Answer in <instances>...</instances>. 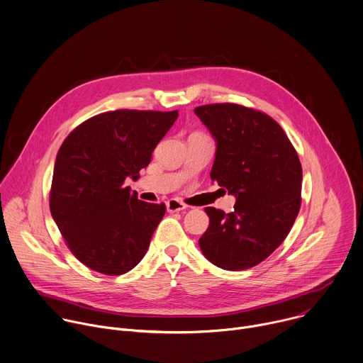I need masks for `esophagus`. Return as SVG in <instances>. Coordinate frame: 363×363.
Returning <instances> with one entry per match:
<instances>
[{"label": "esophagus", "mask_w": 363, "mask_h": 363, "mask_svg": "<svg viewBox=\"0 0 363 363\" xmlns=\"http://www.w3.org/2000/svg\"><path fill=\"white\" fill-rule=\"evenodd\" d=\"M186 210V205L179 199H169L167 202V211L168 213H178Z\"/></svg>", "instance_id": "1"}]
</instances>
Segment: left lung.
<instances>
[{
    "label": "left lung",
    "mask_w": 363,
    "mask_h": 363,
    "mask_svg": "<svg viewBox=\"0 0 363 363\" xmlns=\"http://www.w3.org/2000/svg\"><path fill=\"white\" fill-rule=\"evenodd\" d=\"M214 138L211 179L235 196L234 211L206 206L208 230L199 248L214 266L245 270L284 241L300 210L301 165L281 126L234 103L194 109Z\"/></svg>",
    "instance_id": "8db88e82"
}]
</instances>
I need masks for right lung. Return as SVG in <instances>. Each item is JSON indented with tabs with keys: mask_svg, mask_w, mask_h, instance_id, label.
Returning <instances> with one entry per match:
<instances>
[{
	"mask_svg": "<svg viewBox=\"0 0 363 363\" xmlns=\"http://www.w3.org/2000/svg\"><path fill=\"white\" fill-rule=\"evenodd\" d=\"M178 112L115 111L90 118L60 146L50 211L69 248L89 269L119 276L147 251L165 203L138 199L136 181Z\"/></svg>",
	"mask_w": 363,
	"mask_h": 363,
	"instance_id": "add662e5",
	"label": "right lung"
}]
</instances>
